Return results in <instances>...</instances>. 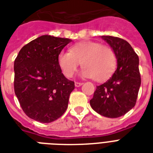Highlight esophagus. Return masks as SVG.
I'll return each mask as SVG.
<instances>
[{
	"instance_id": "obj_1",
	"label": "esophagus",
	"mask_w": 153,
	"mask_h": 153,
	"mask_svg": "<svg viewBox=\"0 0 153 153\" xmlns=\"http://www.w3.org/2000/svg\"><path fill=\"white\" fill-rule=\"evenodd\" d=\"M83 83L81 82H75V86L76 87H80V85H82Z\"/></svg>"
}]
</instances>
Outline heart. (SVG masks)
Returning a JSON list of instances; mask_svg holds the SVG:
<instances>
[{
	"instance_id": "obj_1",
	"label": "heart",
	"mask_w": 153,
	"mask_h": 153,
	"mask_svg": "<svg viewBox=\"0 0 153 153\" xmlns=\"http://www.w3.org/2000/svg\"><path fill=\"white\" fill-rule=\"evenodd\" d=\"M58 64L66 77L71 78L79 65L84 68L82 75L95 81L108 80L116 70L117 55L110 46L96 41H82L72 46L68 52L58 55Z\"/></svg>"
}]
</instances>
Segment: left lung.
Segmentation results:
<instances>
[{
    "label": "left lung",
    "instance_id": "8db88e82",
    "mask_svg": "<svg viewBox=\"0 0 153 153\" xmlns=\"http://www.w3.org/2000/svg\"><path fill=\"white\" fill-rule=\"evenodd\" d=\"M114 50L117 68L112 77L97 86L90 105L105 117L117 118L127 113L137 103L141 84L139 57L129 43L124 39L102 36Z\"/></svg>",
    "mask_w": 153,
    "mask_h": 153
}]
</instances>
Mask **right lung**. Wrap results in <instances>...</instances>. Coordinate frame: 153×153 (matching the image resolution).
<instances>
[{
	"label": "right lung",
	"instance_id": "right-lung-1",
	"mask_svg": "<svg viewBox=\"0 0 153 153\" xmlns=\"http://www.w3.org/2000/svg\"><path fill=\"white\" fill-rule=\"evenodd\" d=\"M70 41L44 35L24 46L14 60V91L29 118L50 123L67 109L75 85L61 73L58 55Z\"/></svg>",
	"mask_w": 153,
	"mask_h": 153
}]
</instances>
